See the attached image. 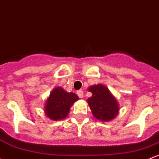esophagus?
<instances>
[{
	"mask_svg": "<svg viewBox=\"0 0 159 159\" xmlns=\"http://www.w3.org/2000/svg\"><path fill=\"white\" fill-rule=\"evenodd\" d=\"M77 94H78V97H79L81 99H82L83 97H84V92H83L82 90H78V91H77Z\"/></svg>",
	"mask_w": 159,
	"mask_h": 159,
	"instance_id": "34e87169",
	"label": "esophagus"
}]
</instances>
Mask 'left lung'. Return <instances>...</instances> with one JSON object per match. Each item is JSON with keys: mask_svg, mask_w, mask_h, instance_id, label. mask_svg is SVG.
Here are the masks:
<instances>
[{"mask_svg": "<svg viewBox=\"0 0 159 159\" xmlns=\"http://www.w3.org/2000/svg\"><path fill=\"white\" fill-rule=\"evenodd\" d=\"M92 93L87 99L94 118L102 121H109L119 114L120 106L118 100L105 85L98 84L88 88Z\"/></svg>", "mask_w": 159, "mask_h": 159, "instance_id": "obj_1", "label": "left lung"}]
</instances>
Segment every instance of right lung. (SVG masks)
Instances as JSON below:
<instances>
[{
  "mask_svg": "<svg viewBox=\"0 0 159 159\" xmlns=\"http://www.w3.org/2000/svg\"><path fill=\"white\" fill-rule=\"evenodd\" d=\"M79 99L72 92H67L61 87L53 89L44 103L43 111L49 119L59 121L69 115L71 106Z\"/></svg>",
  "mask_w": 159,
  "mask_h": 159,
  "instance_id": "obj_1",
  "label": "right lung"
}]
</instances>
